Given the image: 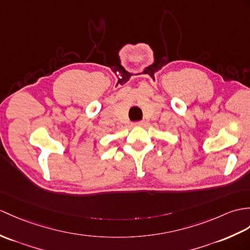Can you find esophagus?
Here are the masks:
<instances>
[{
  "label": "esophagus",
  "mask_w": 250,
  "mask_h": 250,
  "mask_svg": "<svg viewBox=\"0 0 250 250\" xmlns=\"http://www.w3.org/2000/svg\"><path fill=\"white\" fill-rule=\"evenodd\" d=\"M133 125H134V126H143L144 125V121H137V123L133 124Z\"/></svg>",
  "instance_id": "esophagus-1"
}]
</instances>
